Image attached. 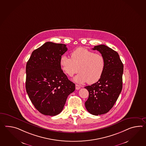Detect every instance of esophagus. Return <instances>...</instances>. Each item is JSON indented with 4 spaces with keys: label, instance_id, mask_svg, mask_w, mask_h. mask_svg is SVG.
<instances>
[{
    "label": "esophagus",
    "instance_id": "1",
    "mask_svg": "<svg viewBox=\"0 0 146 146\" xmlns=\"http://www.w3.org/2000/svg\"><path fill=\"white\" fill-rule=\"evenodd\" d=\"M75 88H76V90H80L81 88V86L79 85L76 84L75 85Z\"/></svg>",
    "mask_w": 146,
    "mask_h": 146
}]
</instances>
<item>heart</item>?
<instances>
[{
    "mask_svg": "<svg viewBox=\"0 0 146 146\" xmlns=\"http://www.w3.org/2000/svg\"><path fill=\"white\" fill-rule=\"evenodd\" d=\"M60 63L63 71L68 76H73L78 70L80 73L73 81L79 84L96 83L102 78L106 66L103 55L83 48L74 50L71 53V58L62 55Z\"/></svg>",
    "mask_w": 146,
    "mask_h": 146,
    "instance_id": "1",
    "label": "heart"
}]
</instances>
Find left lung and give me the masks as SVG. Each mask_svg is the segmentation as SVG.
<instances>
[{
    "label": "left lung",
    "instance_id": "left-lung-1",
    "mask_svg": "<svg viewBox=\"0 0 146 146\" xmlns=\"http://www.w3.org/2000/svg\"><path fill=\"white\" fill-rule=\"evenodd\" d=\"M104 56L106 66L101 79L85 88L89 92L85 105L90 113L100 115L107 113L113 107L123 88V65L117 52L103 44L95 46Z\"/></svg>",
    "mask_w": 146,
    "mask_h": 146
}]
</instances>
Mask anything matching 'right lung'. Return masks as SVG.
<instances>
[{
	"label": "right lung",
	"mask_w": 146,
	"mask_h": 146,
	"mask_svg": "<svg viewBox=\"0 0 146 146\" xmlns=\"http://www.w3.org/2000/svg\"><path fill=\"white\" fill-rule=\"evenodd\" d=\"M68 48L62 43L45 42L33 51L26 65V88L40 113L55 116L63 110L66 99L75 89L62 70L60 58Z\"/></svg>",
	"instance_id": "add662e5"
}]
</instances>
